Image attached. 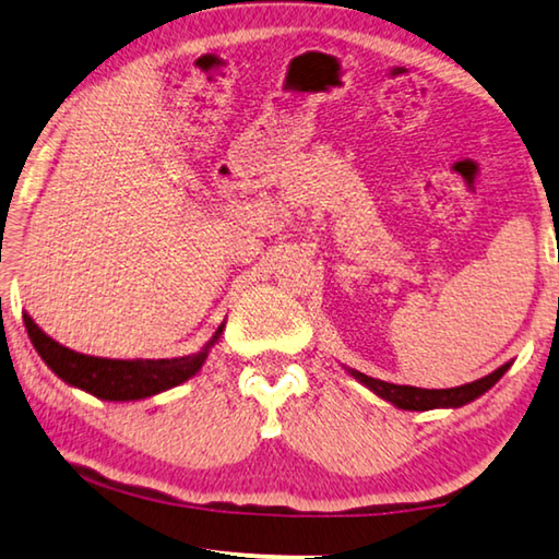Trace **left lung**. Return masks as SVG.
Segmentation results:
<instances>
[{"label":"left lung","instance_id":"8db88e82","mask_svg":"<svg viewBox=\"0 0 559 559\" xmlns=\"http://www.w3.org/2000/svg\"><path fill=\"white\" fill-rule=\"evenodd\" d=\"M508 369H510V362H504L502 367H497L495 372L485 374L483 380L460 384V388H450V390H423V388H412V384H392V382L377 380V377L357 372V369H349V367L347 372L355 377L357 382H362L367 390H372L377 397L390 402V405L400 409L425 412V409H454V407L469 405V402H475L479 394H485L489 388H495V382L500 380Z\"/></svg>","mask_w":559,"mask_h":559}]
</instances>
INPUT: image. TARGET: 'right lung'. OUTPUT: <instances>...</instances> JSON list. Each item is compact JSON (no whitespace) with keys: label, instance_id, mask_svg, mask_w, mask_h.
<instances>
[{"label":"right lung","instance_id":"obj_1","mask_svg":"<svg viewBox=\"0 0 559 559\" xmlns=\"http://www.w3.org/2000/svg\"><path fill=\"white\" fill-rule=\"evenodd\" d=\"M24 328L45 365L70 388L84 390L107 402H134L177 388L200 372L210 349L219 342L225 322L200 352L175 359H107L82 355L41 332L27 312H24Z\"/></svg>","mask_w":559,"mask_h":559}]
</instances>
